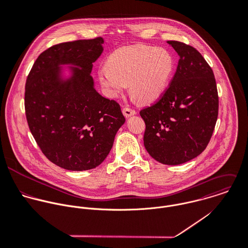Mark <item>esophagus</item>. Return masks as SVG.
I'll return each mask as SVG.
<instances>
[{
    "label": "esophagus",
    "mask_w": 248,
    "mask_h": 248,
    "mask_svg": "<svg viewBox=\"0 0 248 248\" xmlns=\"http://www.w3.org/2000/svg\"><path fill=\"white\" fill-rule=\"evenodd\" d=\"M123 114L124 115V117H125V118H129V117H131V116L135 115V114H136V111H135V110H133V109H131V108L124 107V108L123 109Z\"/></svg>",
    "instance_id": "1"
}]
</instances>
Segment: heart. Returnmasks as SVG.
<instances>
[{"mask_svg":"<svg viewBox=\"0 0 248 248\" xmlns=\"http://www.w3.org/2000/svg\"><path fill=\"white\" fill-rule=\"evenodd\" d=\"M173 69L174 60L167 50L135 44L115 50L97 79L110 97H118L129 85L132 96L151 103L165 92Z\"/></svg>","mask_w":248,"mask_h":248,"instance_id":"b5f03b06","label":"heart"}]
</instances>
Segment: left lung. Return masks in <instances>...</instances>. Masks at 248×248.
<instances>
[{"mask_svg":"<svg viewBox=\"0 0 248 248\" xmlns=\"http://www.w3.org/2000/svg\"><path fill=\"white\" fill-rule=\"evenodd\" d=\"M167 43L178 53L177 71L163 96L143 109L144 146L156 161L179 165L198 156L208 146L218 115L213 69L192 46Z\"/></svg>","mask_w":248,"mask_h":248,"instance_id":"8db88e82","label":"left lung"}]
</instances>
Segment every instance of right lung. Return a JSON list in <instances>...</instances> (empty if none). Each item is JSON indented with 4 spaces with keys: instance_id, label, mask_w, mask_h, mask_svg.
Wrapping results in <instances>:
<instances>
[{
    "instance_id": "1",
    "label": "right lung",
    "mask_w": 248,
    "mask_h": 248,
    "mask_svg": "<svg viewBox=\"0 0 248 248\" xmlns=\"http://www.w3.org/2000/svg\"><path fill=\"white\" fill-rule=\"evenodd\" d=\"M103 39L54 45L34 62L25 87L30 130L44 155L69 171L97 167L125 119L120 105L99 94L91 76Z\"/></svg>"
}]
</instances>
